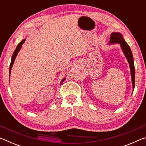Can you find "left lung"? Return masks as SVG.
I'll return each instance as SVG.
<instances>
[{
    "label": "left lung",
    "instance_id": "8db88e82",
    "mask_svg": "<svg viewBox=\"0 0 146 146\" xmlns=\"http://www.w3.org/2000/svg\"><path fill=\"white\" fill-rule=\"evenodd\" d=\"M110 43V44L118 43L120 44L121 48H122L123 52L124 53L125 57H126L128 62L129 64L133 89V90H134L135 85V66H134V62H133V54L131 52V50L130 49V47L127 44L126 42L124 40V39H123V38L122 37V35H121L120 33H118V32H115V33H112L111 34Z\"/></svg>",
    "mask_w": 146,
    "mask_h": 146
}]
</instances>
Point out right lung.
Segmentation results:
<instances>
[{
  "instance_id": "add662e5",
  "label": "right lung",
  "mask_w": 146,
  "mask_h": 146,
  "mask_svg": "<svg viewBox=\"0 0 146 146\" xmlns=\"http://www.w3.org/2000/svg\"><path fill=\"white\" fill-rule=\"evenodd\" d=\"M24 42H25V39H24V40H22V41L21 42H20V43L18 44V45H17V48H16V49H15V50L14 51V52H13V55H12V58H11V60L10 66H9V76H10L11 70V68H12V66H13V64L14 61H15V58H16V56H17V54H18L19 51H20V49H21V48L22 45H23V44L24 43ZM64 80H65V78H63L62 80L61 83L62 82H64Z\"/></svg>"
}]
</instances>
